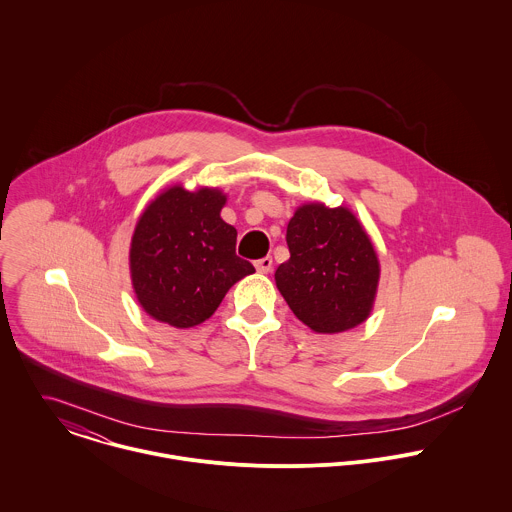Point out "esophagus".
<instances>
[{
	"mask_svg": "<svg viewBox=\"0 0 512 512\" xmlns=\"http://www.w3.org/2000/svg\"><path fill=\"white\" fill-rule=\"evenodd\" d=\"M255 269H257L259 273H269V271L273 269V259H271V257H263V259L255 261Z\"/></svg>",
	"mask_w": 512,
	"mask_h": 512,
	"instance_id": "esophagus-1",
	"label": "esophagus"
}]
</instances>
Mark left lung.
<instances>
[{"instance_id":"1","label":"left lung","mask_w":512,"mask_h":512,"mask_svg":"<svg viewBox=\"0 0 512 512\" xmlns=\"http://www.w3.org/2000/svg\"><path fill=\"white\" fill-rule=\"evenodd\" d=\"M291 259L275 271L287 305L318 334L362 324L374 307L380 263L348 207L301 205L287 225Z\"/></svg>"}]
</instances>
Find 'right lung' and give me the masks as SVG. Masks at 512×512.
Listing matches in <instances>:
<instances>
[{
	"instance_id": "right-lung-1",
	"label": "right lung",
	"mask_w": 512,
	"mask_h": 512,
	"mask_svg": "<svg viewBox=\"0 0 512 512\" xmlns=\"http://www.w3.org/2000/svg\"><path fill=\"white\" fill-rule=\"evenodd\" d=\"M213 188H168L140 215L130 243V275L140 307L176 328L207 320L225 293L255 267L237 257V231L221 219Z\"/></svg>"
}]
</instances>
